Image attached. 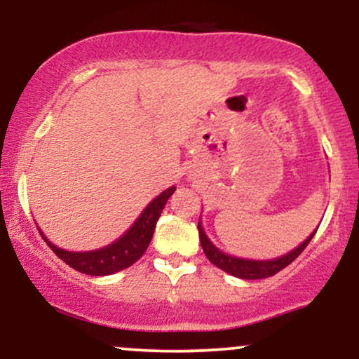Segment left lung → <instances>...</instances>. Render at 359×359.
<instances>
[{"instance_id":"1","label":"left lung","mask_w":359,"mask_h":359,"mask_svg":"<svg viewBox=\"0 0 359 359\" xmlns=\"http://www.w3.org/2000/svg\"><path fill=\"white\" fill-rule=\"evenodd\" d=\"M197 229H199L201 245H203V250H204L205 257H208L209 262H211L212 265H216L217 269L224 270L226 273L233 275V277H238V278H245V280H258V278L273 277V275L278 273L280 270H283L287 265H290V263L294 262V259L297 258L304 250H306L309 241L314 238V234L317 231L316 229V231L302 243V245H299L295 250L288 251V253L283 255V257L273 258V259H265V262H262V259H245V258H236V257H231V255L222 253V251L217 250L216 246L209 241V238L205 236L201 222L197 224Z\"/></svg>"}]
</instances>
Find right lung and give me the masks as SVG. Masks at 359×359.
<instances>
[{
    "mask_svg": "<svg viewBox=\"0 0 359 359\" xmlns=\"http://www.w3.org/2000/svg\"><path fill=\"white\" fill-rule=\"evenodd\" d=\"M175 192V187L167 189L160 196H156L150 204L143 209L140 217L133 222L128 231L123 234L119 240H116L111 245L104 246L101 250L94 251H67L62 250L59 246L52 245L47 238H42L50 246L53 253L59 257L62 262L67 263L74 270L81 271L86 275H94V277H102V275L116 273L119 270H125L128 266L133 265L143 257L148 245H150L151 236H154L156 221H158L160 214H162L163 208H165L168 197ZM39 228V226H36Z\"/></svg>",
    "mask_w": 359,
    "mask_h": 359,
    "instance_id": "1",
    "label": "right lung"
}]
</instances>
